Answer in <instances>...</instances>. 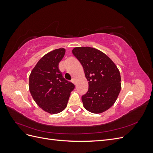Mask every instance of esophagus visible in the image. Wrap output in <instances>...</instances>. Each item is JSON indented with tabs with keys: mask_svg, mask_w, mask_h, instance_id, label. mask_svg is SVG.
Segmentation results:
<instances>
[{
	"mask_svg": "<svg viewBox=\"0 0 153 153\" xmlns=\"http://www.w3.org/2000/svg\"><path fill=\"white\" fill-rule=\"evenodd\" d=\"M71 82L73 83V84H76V80H75V78H72V80H71Z\"/></svg>",
	"mask_w": 153,
	"mask_h": 153,
	"instance_id": "34e87169",
	"label": "esophagus"
}]
</instances>
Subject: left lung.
Wrapping results in <instances>:
<instances>
[{
    "instance_id": "1",
    "label": "left lung",
    "mask_w": 153,
    "mask_h": 153,
    "mask_svg": "<svg viewBox=\"0 0 153 153\" xmlns=\"http://www.w3.org/2000/svg\"><path fill=\"white\" fill-rule=\"evenodd\" d=\"M73 54L81 63L89 83L82 96L84 108L94 114L109 109L116 101L121 89L120 72L107 55L91 47H76Z\"/></svg>"
}]
</instances>
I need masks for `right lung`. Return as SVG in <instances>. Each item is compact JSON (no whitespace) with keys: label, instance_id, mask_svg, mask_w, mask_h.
<instances>
[{"label":"right lung","instance_id":"obj_1","mask_svg":"<svg viewBox=\"0 0 153 153\" xmlns=\"http://www.w3.org/2000/svg\"><path fill=\"white\" fill-rule=\"evenodd\" d=\"M64 48L55 49L45 55L29 76V91L35 102L45 112L58 114L66 108L73 83L65 80L59 69Z\"/></svg>","mask_w":153,"mask_h":153}]
</instances>
